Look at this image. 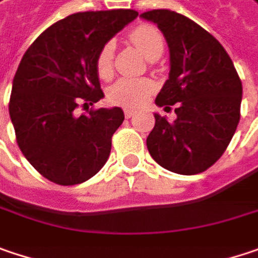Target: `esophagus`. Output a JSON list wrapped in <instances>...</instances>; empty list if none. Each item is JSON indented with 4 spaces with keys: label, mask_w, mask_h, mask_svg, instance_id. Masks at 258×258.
<instances>
[{
    "label": "esophagus",
    "mask_w": 258,
    "mask_h": 258,
    "mask_svg": "<svg viewBox=\"0 0 258 258\" xmlns=\"http://www.w3.org/2000/svg\"><path fill=\"white\" fill-rule=\"evenodd\" d=\"M134 114H135V111H134V110H131V108H124V117H126V119H131Z\"/></svg>",
    "instance_id": "1"
}]
</instances>
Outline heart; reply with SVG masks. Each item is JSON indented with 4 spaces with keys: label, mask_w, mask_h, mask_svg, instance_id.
<instances>
[{
    "label": "heart",
    "mask_w": 258,
    "mask_h": 258,
    "mask_svg": "<svg viewBox=\"0 0 258 258\" xmlns=\"http://www.w3.org/2000/svg\"><path fill=\"white\" fill-rule=\"evenodd\" d=\"M129 39L138 48L148 60H157L164 49V38L161 32L151 25H141L129 33ZM114 42L107 41L100 48L95 69L102 79H110L113 75V57H114ZM154 91V83L150 79H119L108 89V100L126 108H135L145 101Z\"/></svg>",
    "instance_id": "1"
}]
</instances>
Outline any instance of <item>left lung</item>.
Instances as JSON below:
<instances>
[{
    "label": "left lung",
    "instance_id": "8db88e82",
    "mask_svg": "<svg viewBox=\"0 0 258 258\" xmlns=\"http://www.w3.org/2000/svg\"><path fill=\"white\" fill-rule=\"evenodd\" d=\"M141 17L161 30L170 54L169 79L156 104L176 105L175 121L154 113L147 148L173 173H201L222 157L236 131L241 79L222 44L191 19L170 10H151Z\"/></svg>",
    "mask_w": 258,
    "mask_h": 258
}]
</instances>
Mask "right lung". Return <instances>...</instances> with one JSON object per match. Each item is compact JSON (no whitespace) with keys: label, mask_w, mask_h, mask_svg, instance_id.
Listing matches in <instances>:
<instances>
[{"label":"right lung","mask_w":258,"mask_h":258,"mask_svg":"<svg viewBox=\"0 0 258 258\" xmlns=\"http://www.w3.org/2000/svg\"><path fill=\"white\" fill-rule=\"evenodd\" d=\"M137 17L124 9L75 13L44 30L25 52L13 79L10 117L23 156L48 180L82 183L108 160L123 110L76 116L75 108L104 98L97 54Z\"/></svg>","instance_id":"right-lung-1"}]
</instances>
